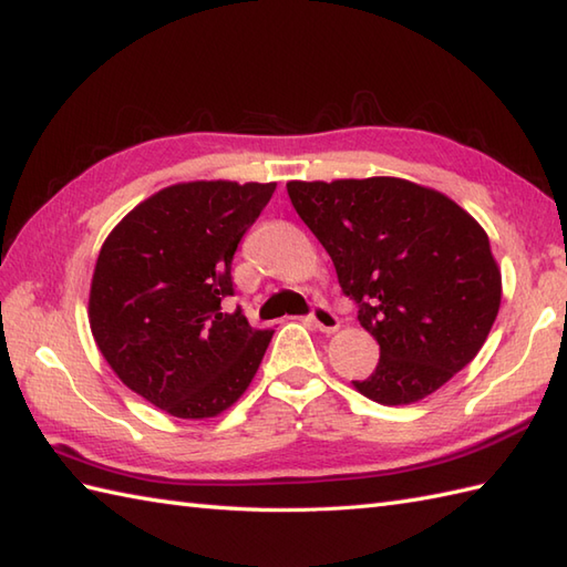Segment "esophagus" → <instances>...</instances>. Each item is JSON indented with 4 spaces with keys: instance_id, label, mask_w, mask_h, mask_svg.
Listing matches in <instances>:
<instances>
[{
    "instance_id": "esophagus-1",
    "label": "esophagus",
    "mask_w": 567,
    "mask_h": 567,
    "mask_svg": "<svg viewBox=\"0 0 567 567\" xmlns=\"http://www.w3.org/2000/svg\"><path fill=\"white\" fill-rule=\"evenodd\" d=\"M310 322L318 327L320 332H337L339 330V318L334 316V310L324 303H316L310 310Z\"/></svg>"
}]
</instances>
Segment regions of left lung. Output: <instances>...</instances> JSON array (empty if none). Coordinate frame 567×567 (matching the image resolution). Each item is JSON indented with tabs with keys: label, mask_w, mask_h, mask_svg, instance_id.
<instances>
[{
	"label": "left lung",
	"mask_w": 567,
	"mask_h": 567,
	"mask_svg": "<svg viewBox=\"0 0 567 567\" xmlns=\"http://www.w3.org/2000/svg\"><path fill=\"white\" fill-rule=\"evenodd\" d=\"M296 213L332 257L339 286L381 347L351 381L381 405H410L468 367L493 330L502 276L477 220L398 177L288 182Z\"/></svg>",
	"instance_id": "8db88e82"
}]
</instances>
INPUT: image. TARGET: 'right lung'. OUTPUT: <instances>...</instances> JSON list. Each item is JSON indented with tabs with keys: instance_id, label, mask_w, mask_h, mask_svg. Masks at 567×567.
Masks as SVG:
<instances>
[{
	"instance_id": "add662e5",
	"label": "right lung",
	"mask_w": 567,
	"mask_h": 567,
	"mask_svg": "<svg viewBox=\"0 0 567 567\" xmlns=\"http://www.w3.org/2000/svg\"><path fill=\"white\" fill-rule=\"evenodd\" d=\"M276 184L184 182L137 204L99 251L90 327L113 373L179 420L240 400L274 330H255L235 293L233 257Z\"/></svg>"
}]
</instances>
